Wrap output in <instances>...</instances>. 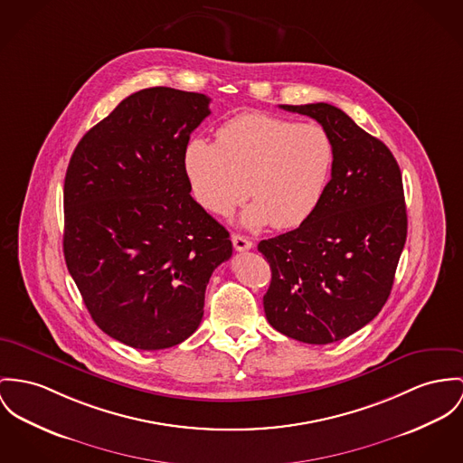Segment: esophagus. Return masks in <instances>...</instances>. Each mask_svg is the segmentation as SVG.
Segmentation results:
<instances>
[{"label": "esophagus", "mask_w": 463, "mask_h": 463, "mask_svg": "<svg viewBox=\"0 0 463 463\" xmlns=\"http://www.w3.org/2000/svg\"><path fill=\"white\" fill-rule=\"evenodd\" d=\"M232 245H234V249L238 250V251H247V250L253 247V243L250 241L249 238H245L241 234H234L232 236Z\"/></svg>", "instance_id": "1"}]
</instances>
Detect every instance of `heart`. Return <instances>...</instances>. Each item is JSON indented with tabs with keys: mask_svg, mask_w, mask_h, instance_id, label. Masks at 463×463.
Listing matches in <instances>:
<instances>
[{
	"mask_svg": "<svg viewBox=\"0 0 463 463\" xmlns=\"http://www.w3.org/2000/svg\"><path fill=\"white\" fill-rule=\"evenodd\" d=\"M333 158V143L317 123L245 112L216 130V143L186 144L183 167L194 197L206 210L229 213L249 192L253 203L241 214L243 225L271 222L277 229H292L319 208Z\"/></svg>",
	"mask_w": 463,
	"mask_h": 463,
	"instance_id": "1",
	"label": "heart"
}]
</instances>
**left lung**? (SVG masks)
<instances>
[{"label":"left lung","mask_w":463,"mask_h":463,"mask_svg":"<svg viewBox=\"0 0 463 463\" xmlns=\"http://www.w3.org/2000/svg\"><path fill=\"white\" fill-rule=\"evenodd\" d=\"M280 107L320 123L335 158L316 213L257 247L271 268L264 312L285 336L326 345L366 326L390 298L407 238L402 173L390 147L342 109Z\"/></svg>","instance_id":"obj_1"}]
</instances>
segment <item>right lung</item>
Returning <instances> with one entry per match:
<instances>
[{"label": "right lung", "mask_w": 463, "mask_h": 463, "mask_svg": "<svg viewBox=\"0 0 463 463\" xmlns=\"http://www.w3.org/2000/svg\"><path fill=\"white\" fill-rule=\"evenodd\" d=\"M210 99L175 88L127 97L79 141L65 176L67 268L95 324L141 351L201 324L229 232L194 201L183 167Z\"/></svg>", "instance_id": "right-lung-1"}]
</instances>
